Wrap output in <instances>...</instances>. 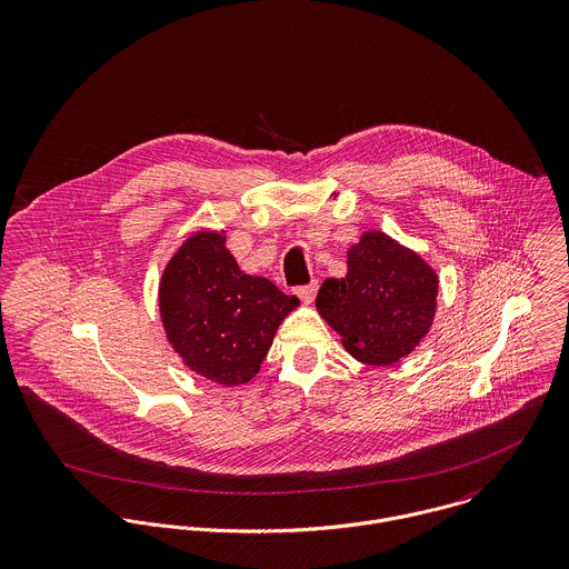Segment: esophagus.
<instances>
[{
  "mask_svg": "<svg viewBox=\"0 0 569 569\" xmlns=\"http://www.w3.org/2000/svg\"><path fill=\"white\" fill-rule=\"evenodd\" d=\"M316 291H318V282L313 280V282H309V284H302V287H296V293H298V298L302 300V302H311L313 298H316Z\"/></svg>",
  "mask_w": 569,
  "mask_h": 569,
  "instance_id": "34e87169",
  "label": "esophagus"
}]
</instances>
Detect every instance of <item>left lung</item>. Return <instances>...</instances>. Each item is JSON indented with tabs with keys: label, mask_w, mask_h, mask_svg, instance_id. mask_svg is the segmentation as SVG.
<instances>
[{
	"label": "left lung",
	"mask_w": 569,
	"mask_h": 569,
	"mask_svg": "<svg viewBox=\"0 0 569 569\" xmlns=\"http://www.w3.org/2000/svg\"><path fill=\"white\" fill-rule=\"evenodd\" d=\"M438 278L413 251L383 232H366L348 249L346 278H328L318 311L363 363L386 366L409 355L436 313Z\"/></svg>",
	"instance_id": "8db88e82"
}]
</instances>
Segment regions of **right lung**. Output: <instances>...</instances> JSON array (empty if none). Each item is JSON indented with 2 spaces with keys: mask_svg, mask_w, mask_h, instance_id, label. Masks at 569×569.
Returning <instances> with one entry per match:
<instances>
[{
  "mask_svg": "<svg viewBox=\"0 0 569 569\" xmlns=\"http://www.w3.org/2000/svg\"><path fill=\"white\" fill-rule=\"evenodd\" d=\"M300 305L271 280L247 276L226 237L197 232L163 269V330L183 363L221 383H247L260 368L280 322Z\"/></svg>",
  "mask_w": 569,
  "mask_h": 569,
  "instance_id": "1",
  "label": "right lung"
}]
</instances>
